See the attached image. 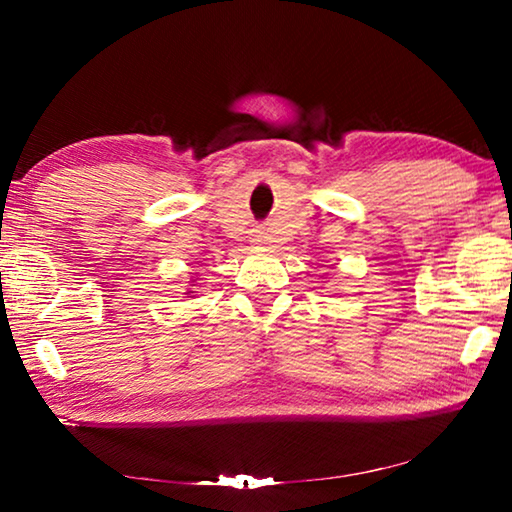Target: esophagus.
Segmentation results:
<instances>
[{"label":"esophagus","mask_w":512,"mask_h":512,"mask_svg":"<svg viewBox=\"0 0 512 512\" xmlns=\"http://www.w3.org/2000/svg\"><path fill=\"white\" fill-rule=\"evenodd\" d=\"M262 239H264V237H262V235H259V237H257V241H262Z\"/></svg>","instance_id":"1"}]
</instances>
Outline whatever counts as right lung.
Listing matches in <instances>:
<instances>
[{
  "label": "right lung",
  "instance_id": "right-lung-1",
  "mask_svg": "<svg viewBox=\"0 0 512 512\" xmlns=\"http://www.w3.org/2000/svg\"><path fill=\"white\" fill-rule=\"evenodd\" d=\"M192 282H196V280H189V289L185 291V296H187V298H194V293H196V291H192V289L196 287V284H192Z\"/></svg>",
  "mask_w": 512,
  "mask_h": 512
}]
</instances>
